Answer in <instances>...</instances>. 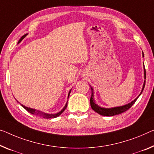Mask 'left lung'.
Masks as SVG:
<instances>
[{
    "mask_svg": "<svg viewBox=\"0 0 154 154\" xmlns=\"http://www.w3.org/2000/svg\"><path fill=\"white\" fill-rule=\"evenodd\" d=\"M143 56L144 57L143 52ZM144 77H145V79H146V71H145V65H144ZM145 82H144L143 87V89H142L140 94H139V96L137 97V98L135 99L134 100L131 102L130 103L127 104V105H125L120 106V107H113V108H103V107H100V106H98V105H96V104L95 103V100H94V98L93 89H92V87H91V89L92 90V94H91V98H90L91 107L92 108V109H93L94 111H95L96 112H97L98 113H99V114H100L102 116H115V115L120 114V113H123L128 110L129 109L134 105V104L135 103V102H136L137 99H138V97L141 95L142 92H143L144 88H145Z\"/></svg>",
    "mask_w": 154,
    "mask_h": 154,
    "instance_id": "1",
    "label": "left lung"
}]
</instances>
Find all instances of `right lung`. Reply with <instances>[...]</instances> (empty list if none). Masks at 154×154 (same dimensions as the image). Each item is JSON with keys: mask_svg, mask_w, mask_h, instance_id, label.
I'll return each mask as SVG.
<instances>
[{"mask_svg": "<svg viewBox=\"0 0 154 154\" xmlns=\"http://www.w3.org/2000/svg\"><path fill=\"white\" fill-rule=\"evenodd\" d=\"M27 34L23 35V36L20 38L19 41H18V44L20 43V42L21 41H22V40H23V38H25V37L26 36H27ZM71 90H72V89H71ZM71 90L69 91V94H68V98H69V94H70V93H71ZM17 102H18V101H17ZM20 105H21V106H22V107H23V108H25V109L27 111V112H29L30 113H32V114H34V115H36V116H38L42 117V118H56V117L59 116H60V115L61 114V113H62L64 112V111L65 110V109L67 108V103H66L65 106V107H64V108L63 109L60 111V112H59L57 113H54V114H50V113H47L42 112H41V111L36 110V109H32V108L25 107V105H22V104H20Z\"/></svg>", "mask_w": 154, "mask_h": 154, "instance_id": "1", "label": "right lung"}]
</instances>
